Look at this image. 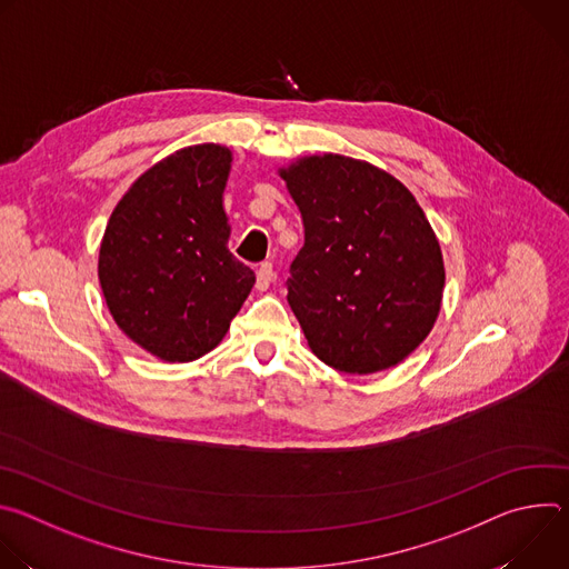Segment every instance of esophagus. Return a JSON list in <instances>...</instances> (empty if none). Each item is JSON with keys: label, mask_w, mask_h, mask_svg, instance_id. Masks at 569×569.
Listing matches in <instances>:
<instances>
[{"label": "esophagus", "mask_w": 569, "mask_h": 569, "mask_svg": "<svg viewBox=\"0 0 569 569\" xmlns=\"http://www.w3.org/2000/svg\"><path fill=\"white\" fill-rule=\"evenodd\" d=\"M272 281H274L272 263H261L257 270V290H268Z\"/></svg>", "instance_id": "esophagus-1"}]
</instances>
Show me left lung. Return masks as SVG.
Masks as SVG:
<instances>
[{
    "mask_svg": "<svg viewBox=\"0 0 569 569\" xmlns=\"http://www.w3.org/2000/svg\"><path fill=\"white\" fill-rule=\"evenodd\" d=\"M303 218L288 303L312 353L345 373L408 358L432 331L446 283L439 240L389 173L345 154L281 169Z\"/></svg>",
    "mask_w": 569,
    "mask_h": 569,
    "instance_id": "1",
    "label": "left lung"
}]
</instances>
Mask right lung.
<instances>
[{
  "label": "right lung",
  "instance_id": "obj_1",
  "mask_svg": "<svg viewBox=\"0 0 569 569\" xmlns=\"http://www.w3.org/2000/svg\"><path fill=\"white\" fill-rule=\"evenodd\" d=\"M231 152L202 143L146 171L114 207L99 281L119 329L167 362L209 353L257 277L227 248Z\"/></svg>",
  "mask_w": 569,
  "mask_h": 569
}]
</instances>
